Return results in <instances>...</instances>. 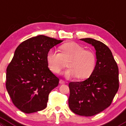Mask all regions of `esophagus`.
<instances>
[{
	"label": "esophagus",
	"instance_id": "obj_1",
	"mask_svg": "<svg viewBox=\"0 0 126 126\" xmlns=\"http://www.w3.org/2000/svg\"><path fill=\"white\" fill-rule=\"evenodd\" d=\"M59 83H60V84H64L66 83V82L64 81V80L60 79V81H59Z\"/></svg>",
	"mask_w": 126,
	"mask_h": 126
}]
</instances>
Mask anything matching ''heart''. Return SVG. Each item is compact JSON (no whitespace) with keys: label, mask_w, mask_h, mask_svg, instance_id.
Instances as JSON below:
<instances>
[{"label":"heart","mask_w":126,"mask_h":126,"mask_svg":"<svg viewBox=\"0 0 126 126\" xmlns=\"http://www.w3.org/2000/svg\"><path fill=\"white\" fill-rule=\"evenodd\" d=\"M60 53L51 49L47 56L49 69L54 74L62 71L67 62L69 67L64 73L67 78L77 77L84 79L90 77L96 65L94 54L84 49L83 47L74 42H67L60 47Z\"/></svg>","instance_id":"obj_1"}]
</instances>
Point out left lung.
Masks as SVG:
<instances>
[{"mask_svg":"<svg viewBox=\"0 0 126 126\" xmlns=\"http://www.w3.org/2000/svg\"><path fill=\"white\" fill-rule=\"evenodd\" d=\"M80 40L94 47L97 62L93 72L88 79L69 84L68 103L75 114L90 117L111 104L119 88L118 67L111 51L105 44L92 38Z\"/></svg>","mask_w":126,"mask_h":126,"instance_id":"1","label":"left lung"}]
</instances>
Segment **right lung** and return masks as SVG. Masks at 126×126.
I'll list each match as a JSON object with an SVG mask.
<instances>
[{
    "label": "right lung",
    "instance_id": "1",
    "mask_svg": "<svg viewBox=\"0 0 126 126\" xmlns=\"http://www.w3.org/2000/svg\"><path fill=\"white\" fill-rule=\"evenodd\" d=\"M63 41L39 35L16 48L6 69V87L14 105L26 114L47 107L48 95L59 79L48 68L47 56L51 48Z\"/></svg>",
    "mask_w": 126,
    "mask_h": 126
}]
</instances>
